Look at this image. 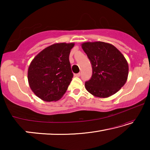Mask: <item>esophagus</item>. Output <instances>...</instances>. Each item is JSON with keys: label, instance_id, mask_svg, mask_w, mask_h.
I'll use <instances>...</instances> for the list:
<instances>
[{"label": "esophagus", "instance_id": "34e87169", "mask_svg": "<svg viewBox=\"0 0 150 150\" xmlns=\"http://www.w3.org/2000/svg\"><path fill=\"white\" fill-rule=\"evenodd\" d=\"M74 75H75V77H80V75H81V73H76V74H75Z\"/></svg>", "mask_w": 150, "mask_h": 150}]
</instances>
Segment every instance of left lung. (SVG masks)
Returning a JSON list of instances; mask_svg holds the SVG:
<instances>
[{
    "instance_id": "left-lung-1",
    "label": "left lung",
    "mask_w": 150,
    "mask_h": 150,
    "mask_svg": "<svg viewBox=\"0 0 150 150\" xmlns=\"http://www.w3.org/2000/svg\"><path fill=\"white\" fill-rule=\"evenodd\" d=\"M81 46L93 69L92 77L85 84L87 91L99 98L117 93L128 75V64L122 54L113 45L103 42H85Z\"/></svg>"
}]
</instances>
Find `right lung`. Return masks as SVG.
<instances>
[{
  "label": "right lung",
  "instance_id": "right-lung-1",
  "mask_svg": "<svg viewBox=\"0 0 150 150\" xmlns=\"http://www.w3.org/2000/svg\"><path fill=\"white\" fill-rule=\"evenodd\" d=\"M74 45L56 43L33 59L28 70V80L38 97L52 102L59 100L65 93L73 76L69 57Z\"/></svg>",
  "mask_w": 150,
  "mask_h": 150
}]
</instances>
